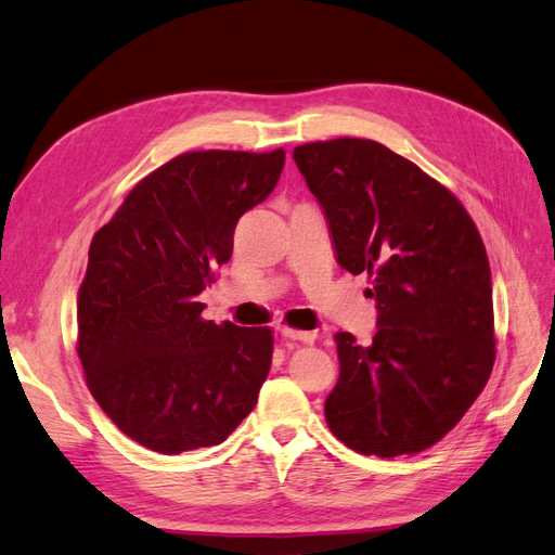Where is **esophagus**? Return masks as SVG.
<instances>
[{
    "label": "esophagus",
    "instance_id": "obj_1",
    "mask_svg": "<svg viewBox=\"0 0 555 555\" xmlns=\"http://www.w3.org/2000/svg\"><path fill=\"white\" fill-rule=\"evenodd\" d=\"M280 334H282L284 338L300 340V343H313V340H315V334H313V332H302V330H293V327H280Z\"/></svg>",
    "mask_w": 555,
    "mask_h": 555
}]
</instances>
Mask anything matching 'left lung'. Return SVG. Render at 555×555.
I'll return each instance as SVG.
<instances>
[{"mask_svg": "<svg viewBox=\"0 0 555 555\" xmlns=\"http://www.w3.org/2000/svg\"><path fill=\"white\" fill-rule=\"evenodd\" d=\"M330 221L338 264L367 273L378 330L336 334L340 374L324 401L345 446L383 460L443 439L493 372L491 267L462 202L412 160L370 139L293 150Z\"/></svg>", "mask_w": 555, "mask_h": 555, "instance_id": "8db88e82", "label": "left lung"}]
</instances>
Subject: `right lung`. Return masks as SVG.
<instances>
[{
  "instance_id": "right-lung-1",
  "label": "right lung",
  "mask_w": 555,
  "mask_h": 555,
  "mask_svg": "<svg viewBox=\"0 0 555 555\" xmlns=\"http://www.w3.org/2000/svg\"><path fill=\"white\" fill-rule=\"evenodd\" d=\"M282 168L284 150L179 154L129 190L91 240L78 291L85 380L116 426L154 452L217 446L257 403L273 332L204 320L199 293Z\"/></svg>"
}]
</instances>
